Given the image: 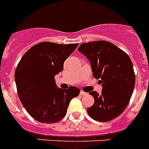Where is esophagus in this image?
Returning <instances> with one entry per match:
<instances>
[{
	"mask_svg": "<svg viewBox=\"0 0 149 149\" xmlns=\"http://www.w3.org/2000/svg\"><path fill=\"white\" fill-rule=\"evenodd\" d=\"M80 94H81V96H85V95H87V93L84 92V91H82V90H81V93H80Z\"/></svg>",
	"mask_w": 149,
	"mask_h": 149,
	"instance_id": "obj_1",
	"label": "esophagus"
}]
</instances>
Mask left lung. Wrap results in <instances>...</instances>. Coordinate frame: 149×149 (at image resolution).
Listing matches in <instances>:
<instances>
[{
	"label": "left lung",
	"mask_w": 149,
	"mask_h": 149,
	"mask_svg": "<svg viewBox=\"0 0 149 149\" xmlns=\"http://www.w3.org/2000/svg\"><path fill=\"white\" fill-rule=\"evenodd\" d=\"M78 51L90 61L93 75L100 79L101 93L90 92L94 104L87 109L90 118L109 121L122 114L135 87V74L130 57L117 46L105 40L84 43Z\"/></svg>",
	"instance_id": "1"
}]
</instances>
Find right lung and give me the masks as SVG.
Listing matches in <instances>:
<instances>
[{
	"label": "right lung",
	"mask_w": 149,
	"mask_h": 149,
	"mask_svg": "<svg viewBox=\"0 0 149 149\" xmlns=\"http://www.w3.org/2000/svg\"><path fill=\"white\" fill-rule=\"evenodd\" d=\"M77 45L41 42L30 48L16 67L19 98L28 113L40 123L59 121L67 113L70 101L81 92L74 86L59 88L54 79Z\"/></svg>",
	"instance_id": "1"
}]
</instances>
